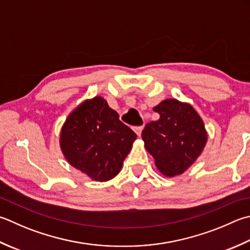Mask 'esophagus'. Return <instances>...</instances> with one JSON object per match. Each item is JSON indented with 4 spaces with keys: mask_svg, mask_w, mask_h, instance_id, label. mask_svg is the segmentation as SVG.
Returning <instances> with one entry per match:
<instances>
[{
    "mask_svg": "<svg viewBox=\"0 0 250 250\" xmlns=\"http://www.w3.org/2000/svg\"><path fill=\"white\" fill-rule=\"evenodd\" d=\"M134 131H135V133L138 134V136H141V134H142V131H143V126H135L134 128Z\"/></svg>",
    "mask_w": 250,
    "mask_h": 250,
    "instance_id": "obj_1",
    "label": "esophagus"
}]
</instances>
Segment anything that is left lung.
Returning a JSON list of instances; mask_svg holds the SVG:
<instances>
[{"label":"left lung","instance_id":"left-lung-1","mask_svg":"<svg viewBox=\"0 0 250 250\" xmlns=\"http://www.w3.org/2000/svg\"><path fill=\"white\" fill-rule=\"evenodd\" d=\"M154 111L160 118L145 125L144 146L161 174L177 177L203 153L208 140L204 121L192 105L175 99L163 101Z\"/></svg>","mask_w":250,"mask_h":250}]
</instances>
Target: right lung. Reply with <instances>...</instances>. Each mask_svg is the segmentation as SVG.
<instances>
[{"label":"right lung","mask_w":250,"mask_h":250,"mask_svg":"<svg viewBox=\"0 0 250 250\" xmlns=\"http://www.w3.org/2000/svg\"><path fill=\"white\" fill-rule=\"evenodd\" d=\"M135 140L136 134L122 124L106 100L95 96L67 117L60 144L72 167L93 181L106 182L120 172Z\"/></svg>","instance_id":"right-lung-1"}]
</instances>
